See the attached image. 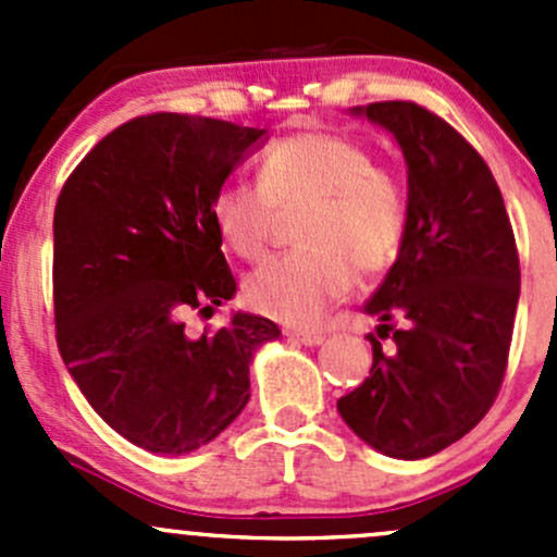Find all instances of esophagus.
<instances>
[{"label": "esophagus", "mask_w": 557, "mask_h": 557, "mask_svg": "<svg viewBox=\"0 0 557 557\" xmlns=\"http://www.w3.org/2000/svg\"><path fill=\"white\" fill-rule=\"evenodd\" d=\"M288 336L290 339L301 342V345H307V347H318L325 342V336L320 334V331H288Z\"/></svg>", "instance_id": "esophagus-1"}]
</instances>
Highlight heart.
I'll return each mask as SVG.
<instances>
[{
	"label": "heart",
	"instance_id": "1",
	"mask_svg": "<svg viewBox=\"0 0 557 557\" xmlns=\"http://www.w3.org/2000/svg\"><path fill=\"white\" fill-rule=\"evenodd\" d=\"M261 183L228 180L212 196V226L239 258H256L277 210L305 207L296 243L305 250L263 261L245 280V301L288 325H312L347 296L361 272H380L407 232V194L393 172L339 134L277 139L261 156Z\"/></svg>",
	"mask_w": 557,
	"mask_h": 557
}]
</instances>
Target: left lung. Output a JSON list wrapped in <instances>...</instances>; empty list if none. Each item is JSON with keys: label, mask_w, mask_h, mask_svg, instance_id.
<instances>
[{"label": "left lung", "mask_w": 557, "mask_h": 557, "mask_svg": "<svg viewBox=\"0 0 557 557\" xmlns=\"http://www.w3.org/2000/svg\"><path fill=\"white\" fill-rule=\"evenodd\" d=\"M393 134L407 164V232L383 285L363 305L393 330L372 342L369 377L336 401L358 440L420 460L469 434L491 409L512 342L520 261L502 190L450 123L412 102L352 107Z\"/></svg>", "instance_id": "left-lung-1"}]
</instances>
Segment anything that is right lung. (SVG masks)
<instances>
[{
	"label": "right lung",
	"mask_w": 557,
	"mask_h": 557,
	"mask_svg": "<svg viewBox=\"0 0 557 557\" xmlns=\"http://www.w3.org/2000/svg\"><path fill=\"white\" fill-rule=\"evenodd\" d=\"M267 128L177 112L134 117L70 174L53 215L55 339L94 412L159 455L205 447L250 401V363L280 339L234 312L188 336L185 312L234 299L212 196Z\"/></svg>",
	"instance_id": "obj_1"
}]
</instances>
